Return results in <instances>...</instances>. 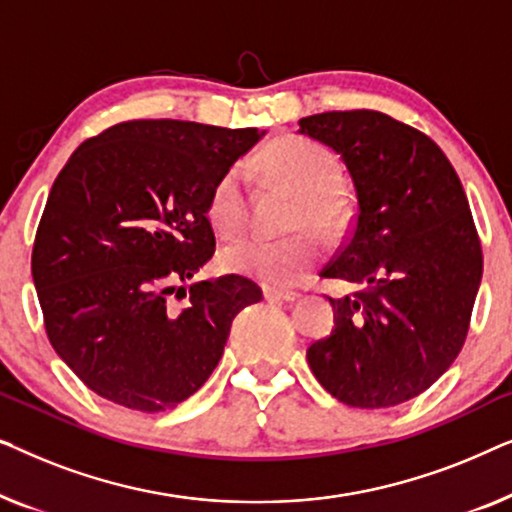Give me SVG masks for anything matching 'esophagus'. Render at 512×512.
<instances>
[{
    "label": "esophagus",
    "instance_id": "obj_1",
    "mask_svg": "<svg viewBox=\"0 0 512 512\" xmlns=\"http://www.w3.org/2000/svg\"><path fill=\"white\" fill-rule=\"evenodd\" d=\"M263 296L268 303H293V300H298V293L277 291V289H265Z\"/></svg>",
    "mask_w": 512,
    "mask_h": 512
}]
</instances>
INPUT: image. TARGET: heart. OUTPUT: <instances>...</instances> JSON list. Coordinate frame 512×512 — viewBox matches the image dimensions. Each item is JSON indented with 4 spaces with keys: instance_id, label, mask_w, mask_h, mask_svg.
<instances>
[{
    "instance_id": "b5f03b06",
    "label": "heart",
    "mask_w": 512,
    "mask_h": 512,
    "mask_svg": "<svg viewBox=\"0 0 512 512\" xmlns=\"http://www.w3.org/2000/svg\"><path fill=\"white\" fill-rule=\"evenodd\" d=\"M258 167L286 191L296 195L289 230L282 240L247 237L223 249L221 263L228 272L251 277L275 289H289L310 277L321 249L314 229L324 240H338L349 221V202L340 191V170L324 146L303 137H279L258 156ZM207 216L223 237L242 233L249 216L247 174L242 165L228 167L214 181L207 200Z\"/></svg>"
}]
</instances>
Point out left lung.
Returning a JSON list of instances; mask_svg holds the SVG:
<instances>
[{
    "instance_id": "left-lung-1",
    "label": "left lung",
    "mask_w": 512,
    "mask_h": 512,
    "mask_svg": "<svg viewBox=\"0 0 512 512\" xmlns=\"http://www.w3.org/2000/svg\"><path fill=\"white\" fill-rule=\"evenodd\" d=\"M352 177V235L321 277L359 284L328 298L335 328L307 349L314 377L352 408H391L431 387L464 347L482 249L464 186L438 144L380 111L300 118Z\"/></svg>"
}]
</instances>
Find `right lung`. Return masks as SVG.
I'll list each match as a JSON object with an SVG mask.
<instances>
[{"label": "right lung", "mask_w": 512, "mask_h": 512, "mask_svg": "<svg viewBox=\"0 0 512 512\" xmlns=\"http://www.w3.org/2000/svg\"><path fill=\"white\" fill-rule=\"evenodd\" d=\"M263 135L128 121L83 142L62 167L32 279L48 340L97 396L139 412L184 403L221 361L237 312L263 298L237 275L177 286L214 256V181ZM179 290L184 308L169 300Z\"/></svg>", "instance_id": "right-lung-1"}]
</instances>
